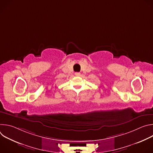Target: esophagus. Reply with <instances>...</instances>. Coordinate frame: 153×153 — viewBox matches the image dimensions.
<instances>
[{
  "mask_svg": "<svg viewBox=\"0 0 153 153\" xmlns=\"http://www.w3.org/2000/svg\"><path fill=\"white\" fill-rule=\"evenodd\" d=\"M75 76H80V73H79V72H76V73H75Z\"/></svg>",
  "mask_w": 153,
  "mask_h": 153,
  "instance_id": "esophagus-1",
  "label": "esophagus"
}]
</instances>
